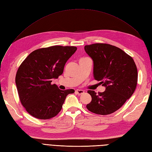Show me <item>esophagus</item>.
I'll list each match as a JSON object with an SVG mask.
<instances>
[{
	"label": "esophagus",
	"mask_w": 152,
	"mask_h": 152,
	"mask_svg": "<svg viewBox=\"0 0 152 152\" xmlns=\"http://www.w3.org/2000/svg\"><path fill=\"white\" fill-rule=\"evenodd\" d=\"M75 93L78 94L80 95V94H82L84 93V91L81 90V89H77V90H75Z\"/></svg>",
	"instance_id": "34e87169"
}]
</instances>
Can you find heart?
<instances>
[{"mask_svg":"<svg viewBox=\"0 0 152 152\" xmlns=\"http://www.w3.org/2000/svg\"><path fill=\"white\" fill-rule=\"evenodd\" d=\"M84 58H80V59H84Z\"/></svg>","mask_w":152,"mask_h":152,"instance_id":"obj_1","label":"heart"}]
</instances>
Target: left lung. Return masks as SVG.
Segmentation results:
<instances>
[{
    "label": "left lung",
    "instance_id": "left-lung-1",
    "mask_svg": "<svg viewBox=\"0 0 152 152\" xmlns=\"http://www.w3.org/2000/svg\"><path fill=\"white\" fill-rule=\"evenodd\" d=\"M84 49L94 61L95 80L106 87L103 93L87 91L92 100L86 107L96 114H111L120 108L136 89L137 70L134 59L121 49L108 44L86 45Z\"/></svg>",
    "mask_w": 152,
    "mask_h": 152
}]
</instances>
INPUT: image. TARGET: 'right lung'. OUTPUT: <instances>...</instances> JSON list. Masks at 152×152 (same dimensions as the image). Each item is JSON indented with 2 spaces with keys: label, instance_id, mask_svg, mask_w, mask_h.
Returning a JSON list of instances; mask_svg holds the SVG:
<instances>
[{
  "label": "right lung",
  "instance_id": "add662e5",
  "mask_svg": "<svg viewBox=\"0 0 152 152\" xmlns=\"http://www.w3.org/2000/svg\"><path fill=\"white\" fill-rule=\"evenodd\" d=\"M77 49L62 45L40 48L21 63L15 82L21 103L31 116L42 120L56 116L66 96L74 93L72 89L60 90L51 82L62 74L66 62Z\"/></svg>",
  "mask_w": 152,
  "mask_h": 152
}]
</instances>
